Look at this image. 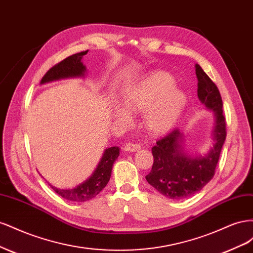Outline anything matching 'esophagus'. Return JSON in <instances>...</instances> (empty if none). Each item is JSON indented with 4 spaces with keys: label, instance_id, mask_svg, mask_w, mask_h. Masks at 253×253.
Wrapping results in <instances>:
<instances>
[{
    "label": "esophagus",
    "instance_id": "obj_1",
    "mask_svg": "<svg viewBox=\"0 0 253 253\" xmlns=\"http://www.w3.org/2000/svg\"><path fill=\"white\" fill-rule=\"evenodd\" d=\"M141 149L140 143H134V142H126L125 145V150L127 152H136Z\"/></svg>",
    "mask_w": 253,
    "mask_h": 253
}]
</instances>
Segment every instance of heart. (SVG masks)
Here are the masks:
<instances>
[{
    "label": "heart",
    "instance_id": "obj_1",
    "mask_svg": "<svg viewBox=\"0 0 253 253\" xmlns=\"http://www.w3.org/2000/svg\"><path fill=\"white\" fill-rule=\"evenodd\" d=\"M174 86L170 75L158 72L128 86L122 94V103L129 112H144L145 126L153 134H164L175 126L181 116L186 97ZM117 116L128 119L127 113L116 106Z\"/></svg>",
    "mask_w": 253,
    "mask_h": 253
}]
</instances>
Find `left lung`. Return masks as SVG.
<instances>
[{
	"mask_svg": "<svg viewBox=\"0 0 253 253\" xmlns=\"http://www.w3.org/2000/svg\"><path fill=\"white\" fill-rule=\"evenodd\" d=\"M195 74L198 99L215 115L213 131L215 142L206 156L191 157L182 150V134L179 129H173L156 141L152 148L154 162L145 179L159 193L172 200L194 195L213 178L227 136L223 100L216 84L198 64H195Z\"/></svg>",
	"mask_w": 253,
	"mask_h": 253,
	"instance_id": "obj_1",
	"label": "left lung"
}]
</instances>
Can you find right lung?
<instances>
[{
	"label": "right lung",
	"mask_w": 253,
	"mask_h": 253,
	"mask_svg": "<svg viewBox=\"0 0 253 253\" xmlns=\"http://www.w3.org/2000/svg\"><path fill=\"white\" fill-rule=\"evenodd\" d=\"M87 51L88 50L75 53V55L65 58L55 66H52L44 75V77L41 80V84L68 77H83L86 68L81 62V60L84 55H86ZM118 156V147L106 149L103 153L100 163L98 164L96 170L90 175V177L82 182L81 185L73 189H57L50 185L49 186L58 195L62 196L67 201L76 203L87 202L97 196L104 189V187L108 185L111 178L113 165Z\"/></svg>",
	"instance_id": "obj_1"
}]
</instances>
